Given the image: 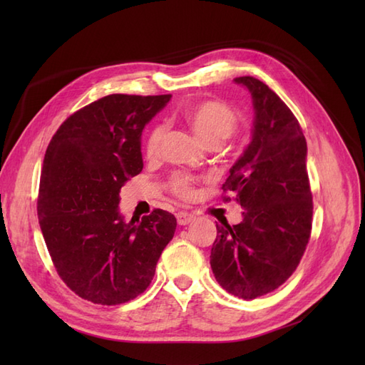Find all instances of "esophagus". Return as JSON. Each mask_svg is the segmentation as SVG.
Listing matches in <instances>:
<instances>
[{"instance_id": "34e87169", "label": "esophagus", "mask_w": 365, "mask_h": 365, "mask_svg": "<svg viewBox=\"0 0 365 365\" xmlns=\"http://www.w3.org/2000/svg\"><path fill=\"white\" fill-rule=\"evenodd\" d=\"M176 220H178L180 225H187V224H190L192 220H193V215L185 213V212L176 213Z\"/></svg>"}]
</instances>
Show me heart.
Masks as SVG:
<instances>
[{"label":"heart","mask_w":365,"mask_h":365,"mask_svg":"<svg viewBox=\"0 0 365 365\" xmlns=\"http://www.w3.org/2000/svg\"><path fill=\"white\" fill-rule=\"evenodd\" d=\"M184 123L189 125L200 140L208 146H217L220 141H224L233 134L239 125V115L235 108H231L227 102L220 98H205L197 103L187 106L181 113ZM164 126L153 125L145 140V150L148 157L158 155L161 141L164 137ZM168 189L175 196L182 200L193 197L195 180L182 173H175L168 181Z\"/></svg>","instance_id":"obj_1"}]
</instances>
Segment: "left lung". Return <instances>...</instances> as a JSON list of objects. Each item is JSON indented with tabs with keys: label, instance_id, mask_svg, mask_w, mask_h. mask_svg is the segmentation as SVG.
<instances>
[{
	"label": "left lung",
	"instance_id": "obj_1",
	"mask_svg": "<svg viewBox=\"0 0 365 365\" xmlns=\"http://www.w3.org/2000/svg\"><path fill=\"white\" fill-rule=\"evenodd\" d=\"M235 82L250 90L256 118L251 145L222 184V200L237 201L245 212L237 225L216 224L210 264L225 291L252 300L277 289L297 269L311 237L314 202L298 120L256 77Z\"/></svg>",
	"mask_w": 365,
	"mask_h": 365
}]
</instances>
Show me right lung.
Returning <instances> with one entry per match:
<instances>
[{"mask_svg":"<svg viewBox=\"0 0 365 365\" xmlns=\"http://www.w3.org/2000/svg\"><path fill=\"white\" fill-rule=\"evenodd\" d=\"M170 94H109L71 114L43 158L38 219L59 277L86 302L115 306L148 289L176 219L118 213L120 189L143 170L140 137Z\"/></svg>","mask_w":365,"mask_h":365,"instance_id":"obj_1","label":"right lung"}]
</instances>
